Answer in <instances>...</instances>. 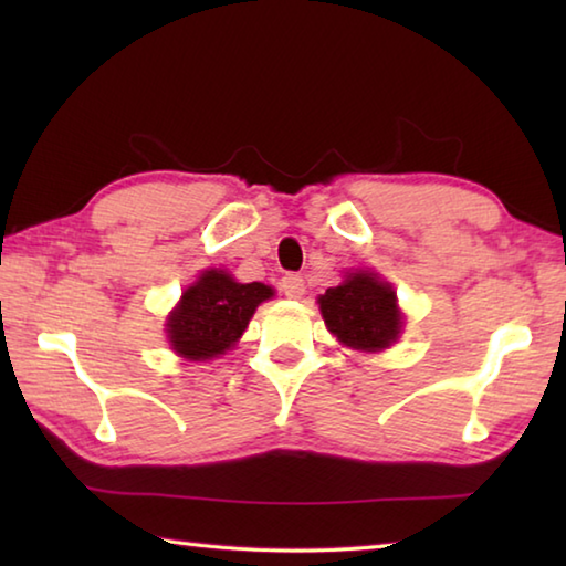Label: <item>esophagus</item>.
<instances>
[{
    "label": "esophagus",
    "mask_w": 566,
    "mask_h": 566,
    "mask_svg": "<svg viewBox=\"0 0 566 566\" xmlns=\"http://www.w3.org/2000/svg\"><path fill=\"white\" fill-rule=\"evenodd\" d=\"M280 286H282V292L290 296V300H302V294H304V280L300 274H286V276H282V282H280Z\"/></svg>",
    "instance_id": "obj_1"
}]
</instances>
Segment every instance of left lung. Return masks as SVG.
I'll use <instances>...</instances> for the list:
<instances>
[{
    "instance_id": "left-lung-1",
    "label": "left lung",
    "mask_w": 566,
    "mask_h": 566,
    "mask_svg": "<svg viewBox=\"0 0 566 566\" xmlns=\"http://www.w3.org/2000/svg\"><path fill=\"white\" fill-rule=\"evenodd\" d=\"M327 329L344 347L359 352L389 349L399 339L401 310L397 292L369 270L349 272L347 280L319 296Z\"/></svg>"
}]
</instances>
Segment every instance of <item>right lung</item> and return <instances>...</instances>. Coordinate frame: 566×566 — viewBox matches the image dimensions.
I'll return each mask as SVG.
<instances>
[{
	"label": "right lung",
	"mask_w": 566,
	"mask_h": 566,
	"mask_svg": "<svg viewBox=\"0 0 566 566\" xmlns=\"http://www.w3.org/2000/svg\"><path fill=\"white\" fill-rule=\"evenodd\" d=\"M274 296L262 282L242 284L224 270H207L181 292L167 317V339L189 361L214 359L242 337L256 306Z\"/></svg>",
	"instance_id": "obj_1"
}]
</instances>
